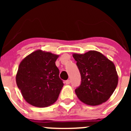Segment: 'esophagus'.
<instances>
[{"instance_id": "obj_1", "label": "esophagus", "mask_w": 131, "mask_h": 131, "mask_svg": "<svg viewBox=\"0 0 131 131\" xmlns=\"http://www.w3.org/2000/svg\"><path fill=\"white\" fill-rule=\"evenodd\" d=\"M70 80H67V81H66V82H65V83H66V84H70Z\"/></svg>"}]
</instances>
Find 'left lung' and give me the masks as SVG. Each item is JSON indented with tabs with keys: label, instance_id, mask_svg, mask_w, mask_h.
Here are the masks:
<instances>
[{
	"label": "left lung",
	"instance_id": "obj_1",
	"mask_svg": "<svg viewBox=\"0 0 131 131\" xmlns=\"http://www.w3.org/2000/svg\"><path fill=\"white\" fill-rule=\"evenodd\" d=\"M73 57L81 76V85L75 91L79 99L89 106H98L107 101L118 83L113 62L96 50L75 53Z\"/></svg>",
	"mask_w": 131,
	"mask_h": 131
}]
</instances>
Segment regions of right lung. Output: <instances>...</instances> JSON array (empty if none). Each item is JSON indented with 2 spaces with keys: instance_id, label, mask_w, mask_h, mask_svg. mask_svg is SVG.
Returning <instances> with one entry per match:
<instances>
[{
  "instance_id": "right-lung-1",
  "label": "right lung",
  "mask_w": 131,
  "mask_h": 131,
  "mask_svg": "<svg viewBox=\"0 0 131 131\" xmlns=\"http://www.w3.org/2000/svg\"><path fill=\"white\" fill-rule=\"evenodd\" d=\"M59 55L37 50L20 62L16 84L25 101L38 107L53 104L63 86L56 61Z\"/></svg>"
}]
</instances>
